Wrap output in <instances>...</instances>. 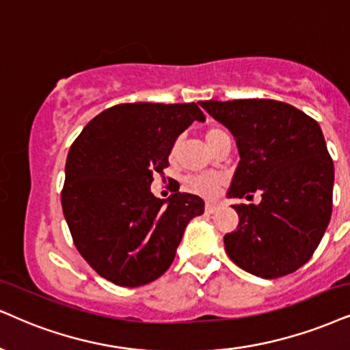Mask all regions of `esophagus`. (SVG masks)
Returning <instances> with one entry per match:
<instances>
[{"label": "esophagus", "instance_id": "obj_1", "mask_svg": "<svg viewBox=\"0 0 350 350\" xmlns=\"http://www.w3.org/2000/svg\"><path fill=\"white\" fill-rule=\"evenodd\" d=\"M206 213H208V214H214L215 213V211H217L219 209V206L217 204H214V202H208V204H206Z\"/></svg>", "mask_w": 350, "mask_h": 350}]
</instances>
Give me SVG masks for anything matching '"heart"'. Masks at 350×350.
Here are the masks:
<instances>
[{
    "instance_id": "1",
    "label": "heart",
    "mask_w": 350,
    "mask_h": 350,
    "mask_svg": "<svg viewBox=\"0 0 350 350\" xmlns=\"http://www.w3.org/2000/svg\"><path fill=\"white\" fill-rule=\"evenodd\" d=\"M227 136L228 135L224 131V129L211 128L206 131L204 139L208 142L209 148L213 149L219 141ZM176 150H178V144H175L174 148H172V152H170L172 159L176 157ZM222 185H224V176L221 175H201V176H193V178H189V187H191L193 191L204 198H214L219 193V189H221Z\"/></svg>"
}]
</instances>
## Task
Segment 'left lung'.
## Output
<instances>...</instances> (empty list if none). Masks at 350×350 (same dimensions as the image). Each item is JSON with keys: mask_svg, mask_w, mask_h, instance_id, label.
I'll return each instance as SVG.
<instances>
[{"mask_svg": "<svg viewBox=\"0 0 350 350\" xmlns=\"http://www.w3.org/2000/svg\"><path fill=\"white\" fill-rule=\"evenodd\" d=\"M200 105L232 133L240 162L228 198L260 193V204H235L237 230L224 237L230 260L262 279L304 266L333 211L334 163L312 116L271 98L204 100Z\"/></svg>", "mask_w": 350, "mask_h": 350, "instance_id": "1", "label": "left lung"}]
</instances>
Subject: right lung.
Segmentation results:
<instances>
[{
  "mask_svg": "<svg viewBox=\"0 0 350 350\" xmlns=\"http://www.w3.org/2000/svg\"><path fill=\"white\" fill-rule=\"evenodd\" d=\"M206 116L193 103H120L90 120L64 168L63 214L77 252L102 278L139 287L165 273L188 222L204 213L200 196L150 193L176 137Z\"/></svg>",
  "mask_w": 350,
  "mask_h": 350,
  "instance_id": "right-lung-1",
  "label": "right lung"
}]
</instances>
